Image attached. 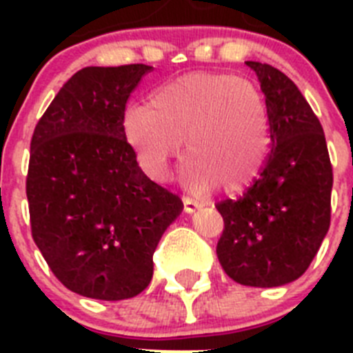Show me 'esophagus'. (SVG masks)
<instances>
[{
	"mask_svg": "<svg viewBox=\"0 0 353 353\" xmlns=\"http://www.w3.org/2000/svg\"><path fill=\"white\" fill-rule=\"evenodd\" d=\"M182 201H183V210H185L187 214H192V212H196V210H198V208L203 207V205L199 203V201H196V199L189 198V196H183Z\"/></svg>",
	"mask_w": 353,
	"mask_h": 353,
	"instance_id": "obj_1",
	"label": "esophagus"
}]
</instances>
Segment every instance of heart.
I'll return each mask as SVG.
<instances>
[{
	"label": "heart",
	"instance_id": "1",
	"mask_svg": "<svg viewBox=\"0 0 353 353\" xmlns=\"http://www.w3.org/2000/svg\"><path fill=\"white\" fill-rule=\"evenodd\" d=\"M123 130L154 179H166L185 141L183 182L198 192L221 185L233 194L260 176L270 148V121L254 84L224 72H192L125 109Z\"/></svg>",
	"mask_w": 353,
	"mask_h": 353
}]
</instances>
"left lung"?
Wrapping results in <instances>:
<instances>
[{
    "label": "left lung",
    "instance_id": "obj_1",
    "mask_svg": "<svg viewBox=\"0 0 353 353\" xmlns=\"http://www.w3.org/2000/svg\"><path fill=\"white\" fill-rule=\"evenodd\" d=\"M245 63L265 95L270 152L244 194L215 205L224 221L215 251L233 281L272 288L299 279L329 232L332 166L322 123L295 83L272 65Z\"/></svg>",
    "mask_w": 353,
    "mask_h": 353
}]
</instances>
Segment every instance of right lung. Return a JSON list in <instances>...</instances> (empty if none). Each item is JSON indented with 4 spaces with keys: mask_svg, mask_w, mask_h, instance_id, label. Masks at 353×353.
Here are the masks:
<instances>
[{
    "mask_svg": "<svg viewBox=\"0 0 353 353\" xmlns=\"http://www.w3.org/2000/svg\"><path fill=\"white\" fill-rule=\"evenodd\" d=\"M154 67H86L52 99L31 138V235L58 281L99 301L136 297L152 281L162 233L182 199L150 180L127 143L130 93Z\"/></svg>",
    "mask_w": 353,
    "mask_h": 353,
    "instance_id": "obj_1",
    "label": "right lung"
}]
</instances>
